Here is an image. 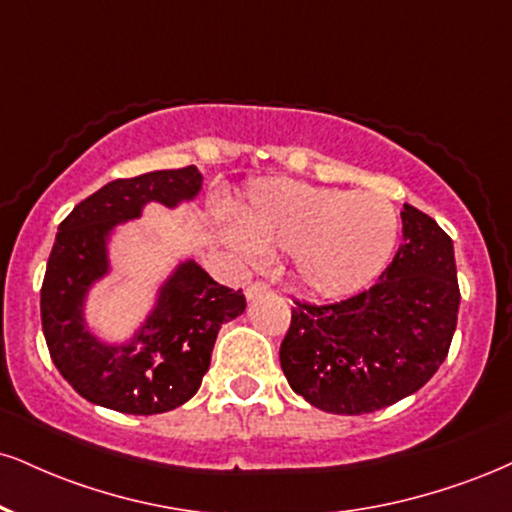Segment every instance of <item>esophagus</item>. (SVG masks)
I'll list each match as a JSON object with an SVG mask.
<instances>
[{"mask_svg":"<svg viewBox=\"0 0 512 512\" xmlns=\"http://www.w3.org/2000/svg\"><path fill=\"white\" fill-rule=\"evenodd\" d=\"M267 293H272V288H269L264 281L250 283L248 291H245V295H248V300H255V298H260V295H267Z\"/></svg>","mask_w":512,"mask_h":512,"instance_id":"obj_1","label":"esophagus"}]
</instances>
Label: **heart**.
Wrapping results in <instances>:
<instances>
[{
  "label": "heart",
  "mask_w": 512,
  "mask_h": 512,
  "mask_svg": "<svg viewBox=\"0 0 512 512\" xmlns=\"http://www.w3.org/2000/svg\"><path fill=\"white\" fill-rule=\"evenodd\" d=\"M400 221L389 197L343 188L267 181L238 209V231L224 236L243 255H288L307 291L341 298L384 272Z\"/></svg>",
  "instance_id": "b5f03b06"
}]
</instances>
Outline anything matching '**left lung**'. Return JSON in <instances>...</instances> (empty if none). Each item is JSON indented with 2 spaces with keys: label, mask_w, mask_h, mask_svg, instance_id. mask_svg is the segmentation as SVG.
<instances>
[{
  "label": "left lung",
  "mask_w": 512,
  "mask_h": 512,
  "mask_svg": "<svg viewBox=\"0 0 512 512\" xmlns=\"http://www.w3.org/2000/svg\"><path fill=\"white\" fill-rule=\"evenodd\" d=\"M403 240L379 281L329 305L295 303L279 357L291 389L334 415H362L420 391L458 324L453 240L405 205Z\"/></svg>",
  "instance_id": "obj_1"
}]
</instances>
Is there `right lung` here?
<instances>
[{
    "mask_svg": "<svg viewBox=\"0 0 512 512\" xmlns=\"http://www.w3.org/2000/svg\"><path fill=\"white\" fill-rule=\"evenodd\" d=\"M200 188L197 166L116 178L59 224L40 291L42 331L61 377L90 403L126 415L178 408L200 389L221 326L243 315V291L183 260L128 341H102L85 322L88 293L112 272L109 238L116 226L140 219L147 202L174 209L195 200Z\"/></svg>",
    "mask_w": 512,
    "mask_h": 512,
    "instance_id": "1",
    "label": "right lung"
}]
</instances>
